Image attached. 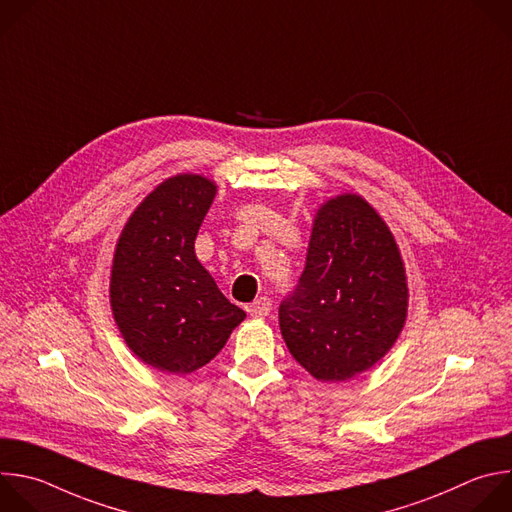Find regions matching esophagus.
<instances>
[{"label":"esophagus","mask_w":512,"mask_h":512,"mask_svg":"<svg viewBox=\"0 0 512 512\" xmlns=\"http://www.w3.org/2000/svg\"><path fill=\"white\" fill-rule=\"evenodd\" d=\"M247 311L251 317H265L271 311V299L269 297H257L253 303L247 305Z\"/></svg>","instance_id":"1"}]
</instances>
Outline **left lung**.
<instances>
[{
	"instance_id": "left-lung-1",
	"label": "left lung",
	"mask_w": 512,
	"mask_h": 512,
	"mask_svg": "<svg viewBox=\"0 0 512 512\" xmlns=\"http://www.w3.org/2000/svg\"><path fill=\"white\" fill-rule=\"evenodd\" d=\"M398 243L360 195L327 199L313 217L305 269L279 307L289 354L319 382H346L376 366L408 317Z\"/></svg>"
}]
</instances>
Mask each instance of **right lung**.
Listing matches in <instances>:
<instances>
[{
	"label": "right lung",
	"instance_id": "right-lung-1",
	"mask_svg": "<svg viewBox=\"0 0 512 512\" xmlns=\"http://www.w3.org/2000/svg\"><path fill=\"white\" fill-rule=\"evenodd\" d=\"M215 181L181 173L156 185L128 217L114 249L110 307L130 352L166 374L209 364L245 319L195 253Z\"/></svg>",
	"mask_w": 512,
	"mask_h": 512
}]
</instances>
